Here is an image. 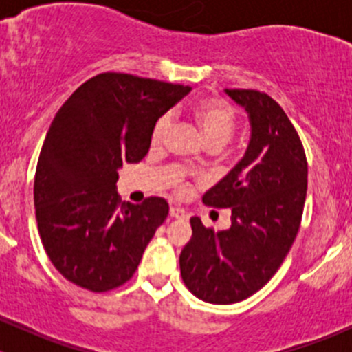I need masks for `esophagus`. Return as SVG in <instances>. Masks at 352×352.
<instances>
[{
  "instance_id": "1",
  "label": "esophagus",
  "mask_w": 352,
  "mask_h": 352,
  "mask_svg": "<svg viewBox=\"0 0 352 352\" xmlns=\"http://www.w3.org/2000/svg\"><path fill=\"white\" fill-rule=\"evenodd\" d=\"M170 216H172V218H186V211H184V209H180V208H170Z\"/></svg>"
}]
</instances>
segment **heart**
Segmentation results:
<instances>
[{
  "mask_svg": "<svg viewBox=\"0 0 352 352\" xmlns=\"http://www.w3.org/2000/svg\"><path fill=\"white\" fill-rule=\"evenodd\" d=\"M194 119H196L199 129H201L202 140L206 146H225L233 136L236 127V112L232 105L219 100H204L199 102L194 107ZM170 129V117L162 116L156 120L153 133H151V143L162 144L165 141Z\"/></svg>",
  "mask_w": 352,
  "mask_h": 352,
  "instance_id": "obj_1",
  "label": "heart"
}]
</instances>
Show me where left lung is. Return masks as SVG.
<instances>
[{
  "label": "left lung",
  "mask_w": 352,
  "mask_h": 352,
  "mask_svg": "<svg viewBox=\"0 0 352 352\" xmlns=\"http://www.w3.org/2000/svg\"><path fill=\"white\" fill-rule=\"evenodd\" d=\"M225 91L247 112L250 140L202 201L232 209V226L212 232L190 218L192 236L179 258L187 287L214 305L239 303L276 274L296 239L308 179L301 141L278 102L257 90Z\"/></svg>",
  "instance_id": "1"
}]
</instances>
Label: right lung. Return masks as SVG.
I'll return each mask as SVG.
<instances>
[{
    "mask_svg": "<svg viewBox=\"0 0 352 352\" xmlns=\"http://www.w3.org/2000/svg\"><path fill=\"white\" fill-rule=\"evenodd\" d=\"M190 90L104 73L58 110L38 156L34 204L45 252L67 281L102 293L133 278L168 204L119 202V170L146 156L156 120Z\"/></svg>",
    "mask_w": 352,
    "mask_h": 352,
    "instance_id": "right-lung-1",
    "label": "right lung"
}]
</instances>
